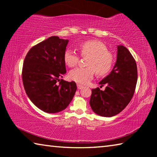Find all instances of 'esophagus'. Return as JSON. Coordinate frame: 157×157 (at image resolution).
<instances>
[{"label": "esophagus", "mask_w": 157, "mask_h": 157, "mask_svg": "<svg viewBox=\"0 0 157 157\" xmlns=\"http://www.w3.org/2000/svg\"><path fill=\"white\" fill-rule=\"evenodd\" d=\"M77 87H78V89H82V88H83V86H82V85H81V84H77Z\"/></svg>", "instance_id": "1"}]
</instances>
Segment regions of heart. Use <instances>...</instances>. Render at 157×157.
I'll return each instance as SVG.
<instances>
[{
    "label": "heart",
    "mask_w": 157,
    "mask_h": 157,
    "mask_svg": "<svg viewBox=\"0 0 157 157\" xmlns=\"http://www.w3.org/2000/svg\"><path fill=\"white\" fill-rule=\"evenodd\" d=\"M78 48L82 57H88L86 62L87 66L71 71L68 77L71 80L79 84H86L94 77L95 71L98 76H104L112 70L115 57L102 42L94 39L82 41L78 44ZM79 59V55L73 49L65 50L63 62L68 67H75Z\"/></svg>",
    "instance_id": "heart-1"
}]
</instances>
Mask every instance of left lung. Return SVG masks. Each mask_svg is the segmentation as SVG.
<instances>
[{"label": "left lung", "mask_w": 157, "mask_h": 157, "mask_svg": "<svg viewBox=\"0 0 157 157\" xmlns=\"http://www.w3.org/2000/svg\"><path fill=\"white\" fill-rule=\"evenodd\" d=\"M138 79L137 66L127 48L118 46L116 63L108 76L100 82L106 88L93 89L89 104L98 115L111 117L123 111L134 95Z\"/></svg>", "instance_id": "1"}]
</instances>
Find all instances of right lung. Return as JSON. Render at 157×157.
<instances>
[{"label": "right lung", "instance_id": "1", "mask_svg": "<svg viewBox=\"0 0 157 157\" xmlns=\"http://www.w3.org/2000/svg\"><path fill=\"white\" fill-rule=\"evenodd\" d=\"M68 41L49 37L33 46L25 57L22 79L26 94L36 107L54 113L68 107L77 90L75 82L63 79V53Z\"/></svg>", "mask_w": 157, "mask_h": 157}]
</instances>
